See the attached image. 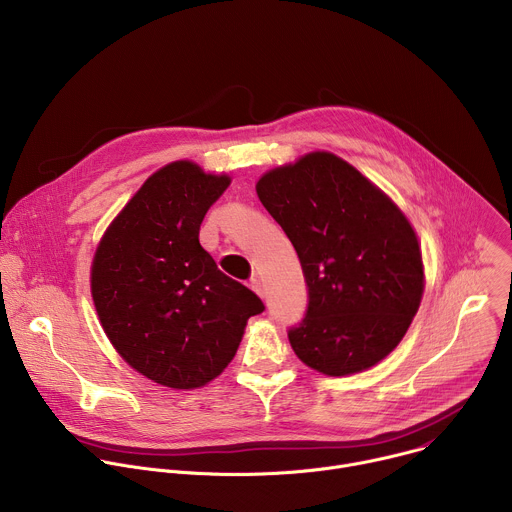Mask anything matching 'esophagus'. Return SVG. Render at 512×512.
<instances>
[{
  "label": "esophagus",
  "instance_id": "obj_1",
  "mask_svg": "<svg viewBox=\"0 0 512 512\" xmlns=\"http://www.w3.org/2000/svg\"><path fill=\"white\" fill-rule=\"evenodd\" d=\"M249 287L255 291V294H257L259 298H265V289H263V285H261V281H259L257 277H253V279L249 281Z\"/></svg>",
  "mask_w": 512,
  "mask_h": 512
}]
</instances>
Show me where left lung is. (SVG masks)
Instances as JSON below:
<instances>
[{
	"label": "left lung",
	"mask_w": 512,
	"mask_h": 512,
	"mask_svg": "<svg viewBox=\"0 0 512 512\" xmlns=\"http://www.w3.org/2000/svg\"><path fill=\"white\" fill-rule=\"evenodd\" d=\"M255 190L308 283L306 318L287 334L296 356L328 377L375 367L403 340L425 289L421 245L405 212L324 150L267 170Z\"/></svg>",
	"instance_id": "obj_1"
}]
</instances>
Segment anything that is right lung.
Masks as SVG:
<instances>
[{
    "label": "right lung",
    "mask_w": 512,
    "mask_h": 512,
    "mask_svg": "<svg viewBox=\"0 0 512 512\" xmlns=\"http://www.w3.org/2000/svg\"><path fill=\"white\" fill-rule=\"evenodd\" d=\"M229 174L176 160L154 172L103 233L91 263L99 322L133 371L190 391L221 375L265 306L198 241Z\"/></svg>",
    "instance_id": "right-lung-1"
}]
</instances>
